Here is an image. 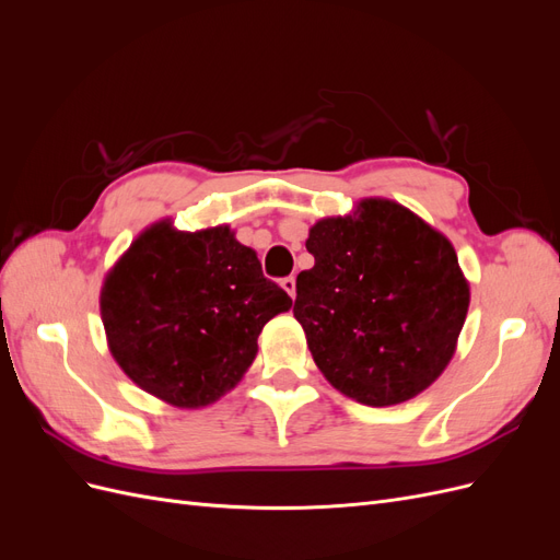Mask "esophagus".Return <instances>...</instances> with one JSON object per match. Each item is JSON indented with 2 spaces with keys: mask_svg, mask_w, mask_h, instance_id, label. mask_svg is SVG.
Returning <instances> with one entry per match:
<instances>
[{
  "mask_svg": "<svg viewBox=\"0 0 560 560\" xmlns=\"http://www.w3.org/2000/svg\"><path fill=\"white\" fill-rule=\"evenodd\" d=\"M282 290L287 292V294H290V296H294L296 294V280L294 278H282Z\"/></svg>",
  "mask_w": 560,
  "mask_h": 560,
  "instance_id": "esophagus-1",
  "label": "esophagus"
}]
</instances>
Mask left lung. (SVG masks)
I'll use <instances>...</instances> for the list:
<instances>
[{"label":"left lung","mask_w":560,"mask_h":560,"mask_svg":"<svg viewBox=\"0 0 560 560\" xmlns=\"http://www.w3.org/2000/svg\"><path fill=\"white\" fill-rule=\"evenodd\" d=\"M311 270L296 278L294 317L338 393L395 406L428 389L453 360L469 280L453 243L389 198H362L311 226Z\"/></svg>","instance_id":"8db88e82"}]
</instances>
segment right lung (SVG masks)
I'll use <instances>...</instances> for the list:
<instances>
[{
	"instance_id": "right-lung-1",
	"label": "right lung",
	"mask_w": 560,
	"mask_h": 560,
	"mask_svg": "<svg viewBox=\"0 0 560 560\" xmlns=\"http://www.w3.org/2000/svg\"><path fill=\"white\" fill-rule=\"evenodd\" d=\"M292 299L229 224L147 226L107 270L100 315L124 374L177 409H202L243 381L268 319Z\"/></svg>"
}]
</instances>
